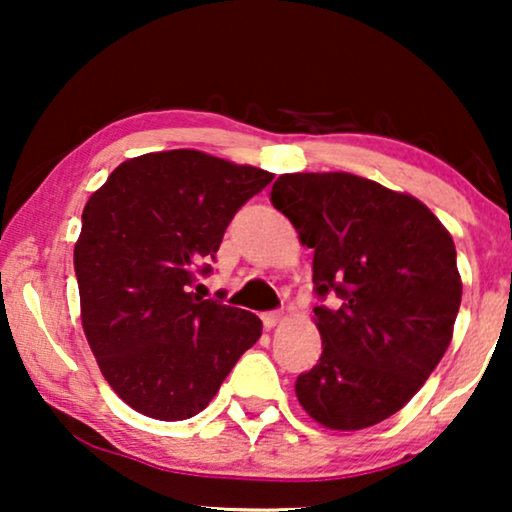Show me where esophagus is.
<instances>
[{
	"mask_svg": "<svg viewBox=\"0 0 512 512\" xmlns=\"http://www.w3.org/2000/svg\"><path fill=\"white\" fill-rule=\"evenodd\" d=\"M261 319H263V326L270 331V328H275L277 324H282L284 314H282V312H265Z\"/></svg>",
	"mask_w": 512,
	"mask_h": 512,
	"instance_id": "obj_1",
	"label": "esophagus"
}]
</instances>
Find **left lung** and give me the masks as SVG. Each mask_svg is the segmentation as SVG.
I'll return each instance as SVG.
<instances>
[{
	"mask_svg": "<svg viewBox=\"0 0 512 512\" xmlns=\"http://www.w3.org/2000/svg\"><path fill=\"white\" fill-rule=\"evenodd\" d=\"M272 205L314 249L324 352L298 375L314 422L359 431L396 415L450 347L461 305L452 235L424 202L349 172L282 174Z\"/></svg>",
	"mask_w": 512,
	"mask_h": 512,
	"instance_id": "obj_1",
	"label": "left lung"
}]
</instances>
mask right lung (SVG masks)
Returning <instances> with one entry per match:
<instances>
[{"label":"right lung","mask_w":512,"mask_h":512,"mask_svg":"<svg viewBox=\"0 0 512 512\" xmlns=\"http://www.w3.org/2000/svg\"><path fill=\"white\" fill-rule=\"evenodd\" d=\"M275 174L193 149L144 153L90 195L74 247L81 324L132 410L179 422L205 410L261 338L256 314L191 291L244 202Z\"/></svg>","instance_id":"right-lung-1"}]
</instances>
